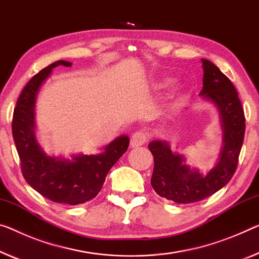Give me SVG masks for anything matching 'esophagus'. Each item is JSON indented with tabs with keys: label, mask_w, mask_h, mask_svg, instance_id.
I'll return each instance as SVG.
<instances>
[{
	"label": "esophagus",
	"mask_w": 259,
	"mask_h": 259,
	"mask_svg": "<svg viewBox=\"0 0 259 259\" xmlns=\"http://www.w3.org/2000/svg\"><path fill=\"white\" fill-rule=\"evenodd\" d=\"M147 134L145 132H135L132 138H131V147L132 148H137V147H140L142 145H145L147 142Z\"/></svg>",
	"instance_id": "esophagus-1"
}]
</instances>
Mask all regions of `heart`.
Returning <instances> with one entry per match:
<instances>
[{"mask_svg":"<svg viewBox=\"0 0 259 259\" xmlns=\"http://www.w3.org/2000/svg\"><path fill=\"white\" fill-rule=\"evenodd\" d=\"M170 83H171L170 78H164L162 79V81H158L157 83H155L153 87L155 89H162V88H165V87H168Z\"/></svg>","mask_w":259,"mask_h":259,"instance_id":"1","label":"heart"}]
</instances>
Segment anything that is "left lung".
Listing matches in <instances>:
<instances>
[{
    "label": "left lung",
    "instance_id": "obj_1",
    "mask_svg": "<svg viewBox=\"0 0 259 259\" xmlns=\"http://www.w3.org/2000/svg\"><path fill=\"white\" fill-rule=\"evenodd\" d=\"M200 96L218 109L222 148L217 164L207 174L186 164L184 155L172 152L166 140H154L148 148L154 156L152 186L158 196L178 204H190L212 196L232 180L245 132L244 111L232 81L206 59Z\"/></svg>",
    "mask_w": 259,
    "mask_h": 259
}]
</instances>
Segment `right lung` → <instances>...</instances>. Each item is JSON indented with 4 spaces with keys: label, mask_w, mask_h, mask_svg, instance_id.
I'll return each mask as SVG.
<instances>
[{
    "label": "right lung",
    "mask_w": 259,
    "mask_h": 259,
    "mask_svg": "<svg viewBox=\"0 0 259 259\" xmlns=\"http://www.w3.org/2000/svg\"><path fill=\"white\" fill-rule=\"evenodd\" d=\"M58 66L71 62L59 60L30 79L14 110L13 137L23 176L31 188L50 200L78 205L98 194L105 177L130 145V138L120 135L107 143L98 154H76L70 158L47 155L35 138V102L41 85Z\"/></svg>",
    "instance_id": "1"
}]
</instances>
